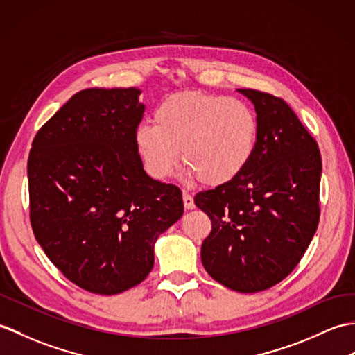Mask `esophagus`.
Instances as JSON below:
<instances>
[{"mask_svg": "<svg viewBox=\"0 0 355 355\" xmlns=\"http://www.w3.org/2000/svg\"><path fill=\"white\" fill-rule=\"evenodd\" d=\"M183 204H184V207H186L187 210L195 209L193 198H192V195H189L187 192H183Z\"/></svg>", "mask_w": 355, "mask_h": 355, "instance_id": "esophagus-1", "label": "esophagus"}]
</instances>
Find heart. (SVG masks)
I'll list each match as a JSON object with an SVG mask.
<instances>
[{"instance_id":"heart-1","label":"heart","mask_w":355,"mask_h":355,"mask_svg":"<svg viewBox=\"0 0 355 355\" xmlns=\"http://www.w3.org/2000/svg\"><path fill=\"white\" fill-rule=\"evenodd\" d=\"M259 122L251 107L236 98L205 92L174 94L157 105L154 125L140 123L135 142L148 174H174L180 151L187 180L207 186L232 183L255 153Z\"/></svg>"}]
</instances>
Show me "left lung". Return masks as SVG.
<instances>
[{"mask_svg":"<svg viewBox=\"0 0 355 355\" xmlns=\"http://www.w3.org/2000/svg\"><path fill=\"white\" fill-rule=\"evenodd\" d=\"M254 104L255 153L232 183L195 195L211 220L201 260L209 275L236 292L278 284L296 268L319 224L322 160L316 140L282 98L237 89Z\"/></svg>","mask_w":355,"mask_h":355,"instance_id":"1","label":"left lung"}]
</instances>
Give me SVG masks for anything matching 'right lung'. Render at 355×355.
<instances>
[{"label":"right lung","instance_id":"add662e5","mask_svg":"<svg viewBox=\"0 0 355 355\" xmlns=\"http://www.w3.org/2000/svg\"><path fill=\"white\" fill-rule=\"evenodd\" d=\"M140 90L85 89L37 131L28 155L36 241L81 289L116 295L142 283L154 243L183 216L181 191L144 171L135 142Z\"/></svg>","mask_w":355,"mask_h":355}]
</instances>
